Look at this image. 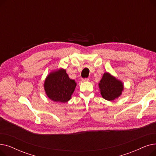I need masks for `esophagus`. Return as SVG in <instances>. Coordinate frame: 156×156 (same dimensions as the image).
<instances>
[{
    "label": "esophagus",
    "instance_id": "obj_1",
    "mask_svg": "<svg viewBox=\"0 0 156 156\" xmlns=\"http://www.w3.org/2000/svg\"><path fill=\"white\" fill-rule=\"evenodd\" d=\"M81 81H89V79L88 78H82V79H81Z\"/></svg>",
    "mask_w": 156,
    "mask_h": 156
}]
</instances>
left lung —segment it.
Wrapping results in <instances>:
<instances>
[{
  "label": "left lung",
  "mask_w": 156,
  "mask_h": 156,
  "mask_svg": "<svg viewBox=\"0 0 156 156\" xmlns=\"http://www.w3.org/2000/svg\"><path fill=\"white\" fill-rule=\"evenodd\" d=\"M104 99L111 101L118 98L123 90V84L108 73H105L99 83Z\"/></svg>",
  "instance_id": "left-lung-1"
}]
</instances>
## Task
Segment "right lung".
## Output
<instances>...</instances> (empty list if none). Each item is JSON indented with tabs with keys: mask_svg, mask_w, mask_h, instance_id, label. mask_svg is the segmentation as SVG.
<instances>
[{
	"mask_svg": "<svg viewBox=\"0 0 156 156\" xmlns=\"http://www.w3.org/2000/svg\"><path fill=\"white\" fill-rule=\"evenodd\" d=\"M76 86L75 80L70 79L63 69L51 73L44 83L45 91L49 99L62 103L70 100Z\"/></svg>",
	"mask_w": 156,
	"mask_h": 156,
	"instance_id": "1",
	"label": "right lung"
}]
</instances>
